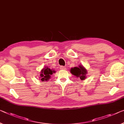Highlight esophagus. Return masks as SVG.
I'll list each match as a JSON object with an SVG mask.
<instances>
[{"label": "esophagus", "instance_id": "34e87169", "mask_svg": "<svg viewBox=\"0 0 124 124\" xmlns=\"http://www.w3.org/2000/svg\"><path fill=\"white\" fill-rule=\"evenodd\" d=\"M60 69L61 70H66V68L64 67V66H61L60 67Z\"/></svg>", "mask_w": 124, "mask_h": 124}]
</instances>
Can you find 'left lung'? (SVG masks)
<instances>
[{
    "label": "left lung",
    "mask_w": 124,
    "mask_h": 124,
    "mask_svg": "<svg viewBox=\"0 0 124 124\" xmlns=\"http://www.w3.org/2000/svg\"><path fill=\"white\" fill-rule=\"evenodd\" d=\"M70 73L78 79L81 80H84L86 78V74H87V70L82 65H78V67H74L70 69Z\"/></svg>",
    "instance_id": "obj_1"
}]
</instances>
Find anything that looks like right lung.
<instances>
[{"mask_svg":"<svg viewBox=\"0 0 124 124\" xmlns=\"http://www.w3.org/2000/svg\"><path fill=\"white\" fill-rule=\"evenodd\" d=\"M55 73V71L53 69H50L47 66H45L40 72L39 79L42 81H48L51 78V75Z\"/></svg>","mask_w":124,"mask_h":124,"instance_id":"1","label":"right lung"}]
</instances>
